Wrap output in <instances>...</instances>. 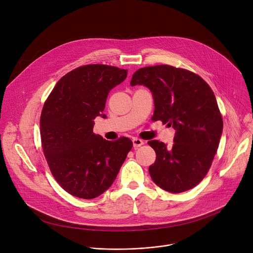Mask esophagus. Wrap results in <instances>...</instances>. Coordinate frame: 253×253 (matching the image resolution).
<instances>
[{
	"label": "esophagus",
	"mask_w": 253,
	"mask_h": 253,
	"mask_svg": "<svg viewBox=\"0 0 253 253\" xmlns=\"http://www.w3.org/2000/svg\"><path fill=\"white\" fill-rule=\"evenodd\" d=\"M133 147L135 148V149H137L138 147H140V146H142L143 144H144V142L141 140V139H138V138H133Z\"/></svg>",
	"instance_id": "1"
}]
</instances>
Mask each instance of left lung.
<instances>
[{
    "label": "left lung",
    "mask_w": 253,
    "mask_h": 253,
    "mask_svg": "<svg viewBox=\"0 0 253 253\" xmlns=\"http://www.w3.org/2000/svg\"><path fill=\"white\" fill-rule=\"evenodd\" d=\"M130 84L148 87L155 105L152 120L176 130L171 147L158 140L148 142L156 153L149 167L154 183L171 193L195 187L209 171L222 134L212 89L193 72L170 65L141 68Z\"/></svg>",
    "instance_id": "1"
}]
</instances>
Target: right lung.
Segmentation results:
<instances>
[{
	"instance_id": "obj_1",
	"label": "right lung",
	"mask_w": 253,
	"mask_h": 253,
	"mask_svg": "<svg viewBox=\"0 0 253 253\" xmlns=\"http://www.w3.org/2000/svg\"><path fill=\"white\" fill-rule=\"evenodd\" d=\"M127 70L102 64L78 67L63 76L44 103L40 118L42 148L52 175L71 195L93 199L109 188L133 143L107 141L93 133L110 90Z\"/></svg>"
}]
</instances>
